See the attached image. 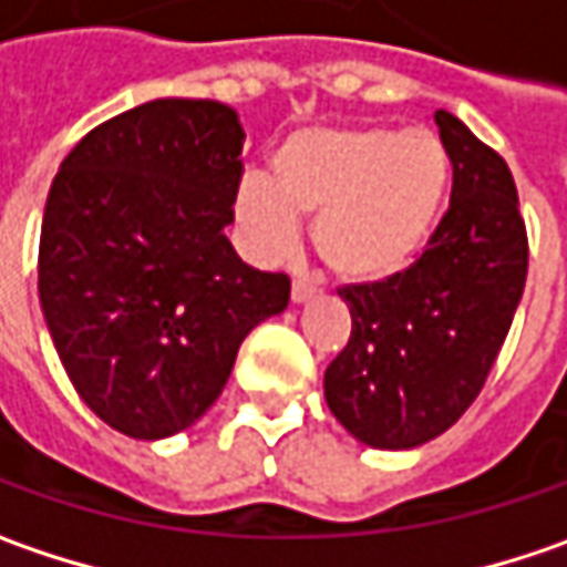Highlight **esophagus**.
<instances>
[{
    "instance_id": "1",
    "label": "esophagus",
    "mask_w": 567,
    "mask_h": 567,
    "mask_svg": "<svg viewBox=\"0 0 567 567\" xmlns=\"http://www.w3.org/2000/svg\"><path fill=\"white\" fill-rule=\"evenodd\" d=\"M313 295H317V288L310 282H305V279H298V282L291 285V301H295V305H305Z\"/></svg>"
}]
</instances>
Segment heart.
Segmentation results:
<instances>
[{
	"instance_id": "obj_1",
	"label": "heart",
	"mask_w": 567,
	"mask_h": 567,
	"mask_svg": "<svg viewBox=\"0 0 567 567\" xmlns=\"http://www.w3.org/2000/svg\"><path fill=\"white\" fill-rule=\"evenodd\" d=\"M451 186V155L431 130L310 126L272 152V181L237 186V221L262 257L285 254L298 218L342 285L403 276L425 250Z\"/></svg>"
}]
</instances>
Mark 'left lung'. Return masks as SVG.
<instances>
[{"mask_svg":"<svg viewBox=\"0 0 567 567\" xmlns=\"http://www.w3.org/2000/svg\"><path fill=\"white\" fill-rule=\"evenodd\" d=\"M454 164L451 209L403 276L349 285V346L323 374L327 406L368 447L412 451L480 396L527 282V228L505 158L434 113Z\"/></svg>","mask_w":567,"mask_h":567,"instance_id":"obj_1","label":"left lung"}]
</instances>
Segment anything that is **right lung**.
Returning a JSON list of instances; mask_svg holds the SVG:
<instances>
[{"label":"right lung","instance_id":"add662e5","mask_svg":"<svg viewBox=\"0 0 567 567\" xmlns=\"http://www.w3.org/2000/svg\"><path fill=\"white\" fill-rule=\"evenodd\" d=\"M244 126L218 101L158 97L91 130L60 164L38 291L85 406L136 441L189 429L291 282L237 257Z\"/></svg>","mask_w":567,"mask_h":567}]
</instances>
